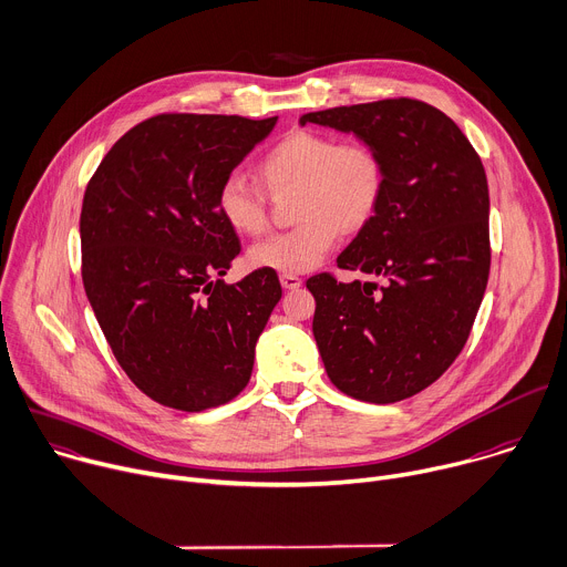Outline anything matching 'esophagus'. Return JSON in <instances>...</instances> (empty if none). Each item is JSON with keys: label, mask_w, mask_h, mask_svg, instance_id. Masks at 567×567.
<instances>
[{"label": "esophagus", "mask_w": 567, "mask_h": 567, "mask_svg": "<svg viewBox=\"0 0 567 567\" xmlns=\"http://www.w3.org/2000/svg\"><path fill=\"white\" fill-rule=\"evenodd\" d=\"M279 279H281V286H284L286 290H297V288L303 284L297 275H281Z\"/></svg>", "instance_id": "esophagus-1"}]
</instances>
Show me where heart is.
I'll list each match as a JSON object with an SVG mask.
<instances>
[{
	"label": "heart",
	"mask_w": 567,
	"mask_h": 567,
	"mask_svg": "<svg viewBox=\"0 0 567 567\" xmlns=\"http://www.w3.org/2000/svg\"><path fill=\"white\" fill-rule=\"evenodd\" d=\"M257 169L270 192L299 187L297 218L301 223L259 241L248 255L255 268L281 275L317 268L342 230L367 228L386 192V165L373 145L337 143L315 132L286 134L259 158ZM214 203L235 233L257 235L266 228V194L239 172H230L218 183Z\"/></svg>",
	"instance_id": "b5f03b06"
}]
</instances>
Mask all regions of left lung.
Segmentation results:
<instances>
[{"instance_id": "1", "label": "left lung", "mask_w": 567, "mask_h": 567, "mask_svg": "<svg viewBox=\"0 0 567 567\" xmlns=\"http://www.w3.org/2000/svg\"><path fill=\"white\" fill-rule=\"evenodd\" d=\"M299 123L353 132L384 158V200L337 266L386 284L321 272L306 286L330 382L362 402L406 400L454 364L481 308L492 264L485 167L454 121L413 97L312 111Z\"/></svg>"}]
</instances>
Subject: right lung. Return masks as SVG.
<instances>
[{
    "mask_svg": "<svg viewBox=\"0 0 567 567\" xmlns=\"http://www.w3.org/2000/svg\"><path fill=\"white\" fill-rule=\"evenodd\" d=\"M275 123L161 113L113 145L86 185L89 303L127 378L163 406L205 411L250 382L281 284L264 268L239 284L214 279L241 252L214 196Z\"/></svg>",
    "mask_w": 567,
    "mask_h": 567,
    "instance_id": "add662e5",
    "label": "right lung"
}]
</instances>
